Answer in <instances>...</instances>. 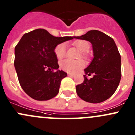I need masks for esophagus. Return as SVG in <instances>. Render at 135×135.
Here are the masks:
<instances>
[{"instance_id":"esophagus-1","label":"esophagus","mask_w":135,"mask_h":135,"mask_svg":"<svg viewBox=\"0 0 135 135\" xmlns=\"http://www.w3.org/2000/svg\"><path fill=\"white\" fill-rule=\"evenodd\" d=\"M68 75L70 76V77H74V74H71V73H68Z\"/></svg>"}]
</instances>
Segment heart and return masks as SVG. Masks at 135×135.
<instances>
[{
    "label": "heart",
    "instance_id": "1",
    "mask_svg": "<svg viewBox=\"0 0 135 135\" xmlns=\"http://www.w3.org/2000/svg\"><path fill=\"white\" fill-rule=\"evenodd\" d=\"M74 45L81 52H86L89 49V42L85 40H78L74 42ZM66 45L65 43H61L57 46L55 49V54L58 59H62L66 55ZM85 66V62L81 59L72 60L66 59L61 62L62 70L70 73H76L81 70Z\"/></svg>",
    "mask_w": 135,
    "mask_h": 135
}]
</instances>
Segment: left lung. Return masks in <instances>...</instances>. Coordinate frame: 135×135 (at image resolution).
<instances>
[{"instance_id":"left-lung-1","label":"left lung","mask_w":135,"mask_h":135,"mask_svg":"<svg viewBox=\"0 0 135 135\" xmlns=\"http://www.w3.org/2000/svg\"><path fill=\"white\" fill-rule=\"evenodd\" d=\"M74 38L89 41L93 52V59L84 69V82L76 86V93L88 103H102L115 93L122 77L121 56L118 47L113 38L97 30ZM91 74L94 77L88 80L86 75Z\"/></svg>"}]
</instances>
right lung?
Listing matches in <instances>:
<instances>
[{"label": "right lung", "instance_id": "right-lung-1", "mask_svg": "<svg viewBox=\"0 0 135 135\" xmlns=\"http://www.w3.org/2000/svg\"><path fill=\"white\" fill-rule=\"evenodd\" d=\"M73 38L56 37L44 28L23 35L15 47L14 66L20 85L28 96L37 100H47L57 95L61 80L67 74L58 69L55 49Z\"/></svg>", "mask_w": 135, "mask_h": 135}]
</instances>
